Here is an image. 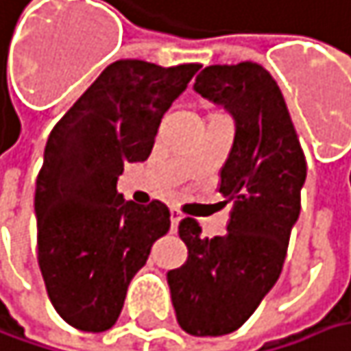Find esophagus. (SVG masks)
I'll return each mask as SVG.
<instances>
[{
	"instance_id": "1",
	"label": "esophagus",
	"mask_w": 351,
	"mask_h": 351,
	"mask_svg": "<svg viewBox=\"0 0 351 351\" xmlns=\"http://www.w3.org/2000/svg\"><path fill=\"white\" fill-rule=\"evenodd\" d=\"M180 220H182V215H180L176 208H173V210H171V226H173V230H176V226H178Z\"/></svg>"
}]
</instances>
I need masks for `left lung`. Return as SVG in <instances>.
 Masks as SVG:
<instances>
[{
  "label": "left lung",
  "instance_id": "8db88e82",
  "mask_svg": "<svg viewBox=\"0 0 351 351\" xmlns=\"http://www.w3.org/2000/svg\"><path fill=\"white\" fill-rule=\"evenodd\" d=\"M195 91L234 119L218 189L232 213L224 237L202 238L193 218L178 224L189 258L167 282L186 334L224 336L254 314L278 280L300 217L306 158L282 91L262 65L204 67Z\"/></svg>",
  "mask_w": 351,
  "mask_h": 351
}]
</instances>
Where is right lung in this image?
Segmentation results:
<instances>
[{"mask_svg":"<svg viewBox=\"0 0 351 351\" xmlns=\"http://www.w3.org/2000/svg\"><path fill=\"white\" fill-rule=\"evenodd\" d=\"M198 69L114 61L47 138L35 184L37 260L53 308L77 330L113 328L131 280L171 228L162 202L125 200L117 180L127 162L149 158L162 114Z\"/></svg>","mask_w":351,"mask_h":351,"instance_id":"obj_1","label":"right lung"}]
</instances>
